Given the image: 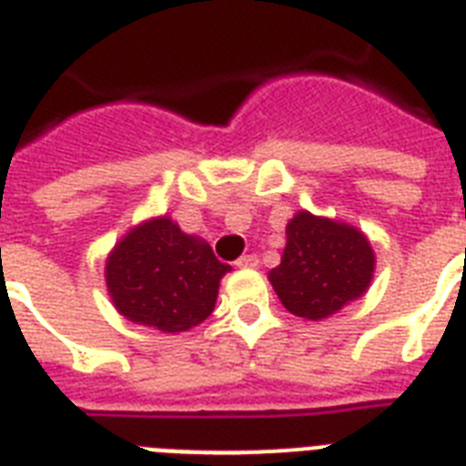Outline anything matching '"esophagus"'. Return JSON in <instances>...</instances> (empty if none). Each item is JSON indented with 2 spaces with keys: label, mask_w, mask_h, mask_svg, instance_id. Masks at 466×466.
<instances>
[{
  "label": "esophagus",
  "mask_w": 466,
  "mask_h": 466,
  "mask_svg": "<svg viewBox=\"0 0 466 466\" xmlns=\"http://www.w3.org/2000/svg\"><path fill=\"white\" fill-rule=\"evenodd\" d=\"M237 268H244V270H253V268H258V256H253V253H248V256H241V258L237 260Z\"/></svg>",
  "instance_id": "34e87169"
}]
</instances>
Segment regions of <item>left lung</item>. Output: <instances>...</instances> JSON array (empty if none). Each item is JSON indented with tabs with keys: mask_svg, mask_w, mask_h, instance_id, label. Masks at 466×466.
Returning a JSON list of instances; mask_svg holds the SVG:
<instances>
[{
	"mask_svg": "<svg viewBox=\"0 0 466 466\" xmlns=\"http://www.w3.org/2000/svg\"><path fill=\"white\" fill-rule=\"evenodd\" d=\"M376 272V253L361 229L299 210L287 222V246L268 272L287 311L304 320H325L364 297Z\"/></svg>",
	"mask_w": 466,
	"mask_h": 466,
	"instance_id": "8db88e82",
	"label": "left lung"
}]
</instances>
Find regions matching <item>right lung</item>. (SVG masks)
Instances as JSON below:
<instances>
[{"instance_id": "right-lung-1", "label": "right lung", "mask_w": 466, "mask_h": 466, "mask_svg": "<svg viewBox=\"0 0 466 466\" xmlns=\"http://www.w3.org/2000/svg\"><path fill=\"white\" fill-rule=\"evenodd\" d=\"M229 270L206 239L181 232L169 215H160L116 241L105 260V282L124 319L177 335L213 313L220 279Z\"/></svg>"}]
</instances>
